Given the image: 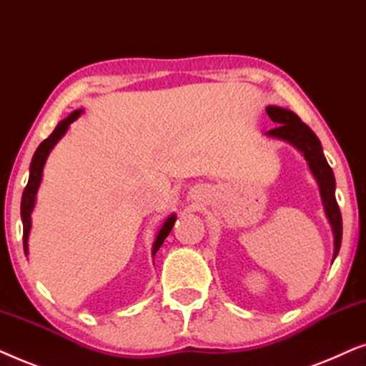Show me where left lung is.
Wrapping results in <instances>:
<instances>
[{"instance_id": "obj_1", "label": "left lung", "mask_w": 366, "mask_h": 366, "mask_svg": "<svg viewBox=\"0 0 366 366\" xmlns=\"http://www.w3.org/2000/svg\"><path fill=\"white\" fill-rule=\"evenodd\" d=\"M269 119L277 124L274 129L267 130L266 135L274 139L286 140V142L293 144L296 149H300L303 152L305 159L308 160V165L313 172L315 179L318 180L320 192H321V201H323L325 212L328 216V221L331 224V229H333L335 236V252L333 257H336L340 251V246H342V212H340L338 202H336L335 197V174L331 170L330 164L326 162L323 149H321L320 139L316 137L313 130L310 129L305 122L295 112L281 109V107H267L266 109Z\"/></svg>"}]
</instances>
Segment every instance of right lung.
Wrapping results in <instances>:
<instances>
[{"label":"right lung","instance_id":"obj_1","mask_svg":"<svg viewBox=\"0 0 366 366\" xmlns=\"http://www.w3.org/2000/svg\"><path fill=\"white\" fill-rule=\"evenodd\" d=\"M81 112H84V110H75V112H71V114L68 115L66 119H63L60 124L56 125V129L50 134V137L45 139L40 145H38L36 152L31 159L30 179H28V184H26V187H24L23 197H21V221H23L24 254H28V236H30V229H31V212H33V207H35L36 192H38V187H40V182H41L43 167H45V162H46L48 155H50V152H51V149L55 147L58 140H60L63 135L66 134L68 127H70V124H73V122H75L78 117L81 115ZM174 222H175V214H172V216H170L167 221L164 222L162 229L159 231L157 237H155L154 247H152V254H155V252L159 251V247L164 244V239L169 236L170 229L174 227Z\"/></svg>","mask_w":366,"mask_h":366}]
</instances>
